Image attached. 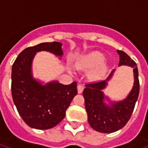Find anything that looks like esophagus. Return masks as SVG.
I'll return each mask as SVG.
<instances>
[{"label":"esophagus","mask_w":148,"mask_h":148,"mask_svg":"<svg viewBox=\"0 0 148 148\" xmlns=\"http://www.w3.org/2000/svg\"><path fill=\"white\" fill-rule=\"evenodd\" d=\"M84 90V86L81 85V84H78L77 85V92L78 94H81V93L83 92Z\"/></svg>","instance_id":"esophagus-1"}]
</instances>
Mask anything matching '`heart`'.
Listing matches in <instances>:
<instances>
[{"label": "heart", "mask_w": 148, "mask_h": 148, "mask_svg": "<svg viewBox=\"0 0 148 148\" xmlns=\"http://www.w3.org/2000/svg\"><path fill=\"white\" fill-rule=\"evenodd\" d=\"M105 60L103 53L93 51L80 58L77 62V67L81 71H89L88 77L91 81H98L103 78L108 71Z\"/></svg>", "instance_id": "obj_1"}]
</instances>
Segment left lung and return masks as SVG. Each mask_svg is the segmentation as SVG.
<instances>
[{
	"instance_id": "obj_1",
	"label": "left lung",
	"mask_w": 148,
	"mask_h": 148,
	"mask_svg": "<svg viewBox=\"0 0 148 148\" xmlns=\"http://www.w3.org/2000/svg\"><path fill=\"white\" fill-rule=\"evenodd\" d=\"M117 52L120 59L118 66L125 65L133 68L134 84L127 97L114 101L103 92L112 79L115 69L105 81L86 84L83 91L88 123L94 130L101 133H112L124 127L131 118L139 95L140 85L136 63L124 51Z\"/></svg>"
}]
</instances>
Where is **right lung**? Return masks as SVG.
I'll return each mask as SVG.
<instances>
[{
  "label": "right lung",
  "mask_w": 148,
  "mask_h": 148,
  "mask_svg": "<svg viewBox=\"0 0 148 148\" xmlns=\"http://www.w3.org/2000/svg\"><path fill=\"white\" fill-rule=\"evenodd\" d=\"M60 42L41 43L20 53L12 66L11 94L20 116L29 127L38 130L52 128L65 117L66 110L77 94V82L64 85L53 80L45 83L33 75L36 53L47 51L61 60Z\"/></svg>",
  "instance_id": "right-lung-1"
}]
</instances>
